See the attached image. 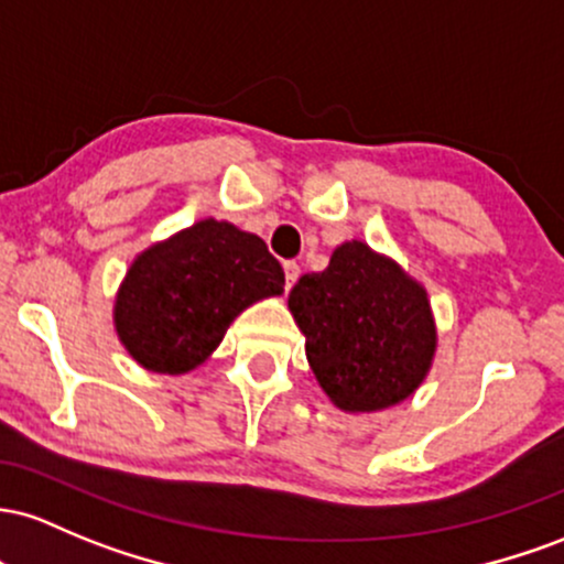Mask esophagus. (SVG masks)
<instances>
[{"label":"esophagus","instance_id":"esophagus-1","mask_svg":"<svg viewBox=\"0 0 564 564\" xmlns=\"http://www.w3.org/2000/svg\"><path fill=\"white\" fill-rule=\"evenodd\" d=\"M282 269H284V288L290 290V288H293V284H295V280H299V274H301V265L295 263V261H284Z\"/></svg>","mask_w":564,"mask_h":564}]
</instances>
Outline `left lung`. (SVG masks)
Instances as JSON below:
<instances>
[{
	"mask_svg": "<svg viewBox=\"0 0 564 564\" xmlns=\"http://www.w3.org/2000/svg\"><path fill=\"white\" fill-rule=\"evenodd\" d=\"M288 306L306 335L316 381L346 413L400 404L432 367L436 327L426 290L357 239L335 248L325 271L303 274Z\"/></svg>",
	"mask_w": 564,
	"mask_h": 564,
	"instance_id": "obj_1",
	"label": "left lung"
}]
</instances>
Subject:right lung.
Returning <instances> with one entry per match:
<instances>
[{"instance_id": "add662e5", "label": "right lung", "mask_w": 564, "mask_h": 564, "mask_svg": "<svg viewBox=\"0 0 564 564\" xmlns=\"http://www.w3.org/2000/svg\"><path fill=\"white\" fill-rule=\"evenodd\" d=\"M284 293V271L261 237L205 218L151 245L119 284L113 327L151 372L194 370L256 301Z\"/></svg>"}]
</instances>
